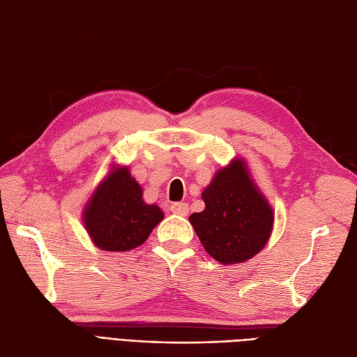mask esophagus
<instances>
[{"label": "esophagus", "instance_id": "34e87169", "mask_svg": "<svg viewBox=\"0 0 357 357\" xmlns=\"http://www.w3.org/2000/svg\"><path fill=\"white\" fill-rule=\"evenodd\" d=\"M169 210L178 215H186L189 211V205L186 202H172Z\"/></svg>", "mask_w": 357, "mask_h": 357}]
</instances>
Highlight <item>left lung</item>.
I'll use <instances>...</instances> for the list:
<instances>
[{
	"label": "left lung",
	"instance_id": "obj_1",
	"mask_svg": "<svg viewBox=\"0 0 357 357\" xmlns=\"http://www.w3.org/2000/svg\"><path fill=\"white\" fill-rule=\"evenodd\" d=\"M202 199L205 210L193 213L189 220L215 261L240 264L262 250L271 235L274 213L241 159L214 176Z\"/></svg>",
	"mask_w": 357,
	"mask_h": 357
}]
</instances>
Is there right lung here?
Returning <instances> with one entry per match:
<instances>
[{"mask_svg": "<svg viewBox=\"0 0 357 357\" xmlns=\"http://www.w3.org/2000/svg\"><path fill=\"white\" fill-rule=\"evenodd\" d=\"M83 218L96 247L126 252L147 240L164 213L158 205L143 201L142 188L128 168H121L95 190Z\"/></svg>", "mask_w": 357, "mask_h": 357, "instance_id": "1", "label": "right lung"}]
</instances>
